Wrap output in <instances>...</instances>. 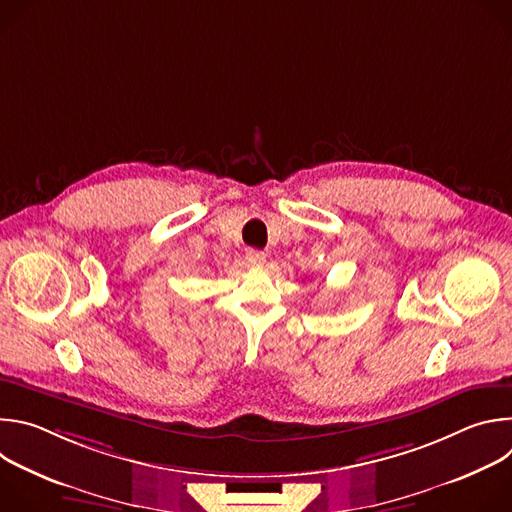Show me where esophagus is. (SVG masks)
I'll list each match as a JSON object with an SVG mask.
<instances>
[{
  "mask_svg": "<svg viewBox=\"0 0 512 512\" xmlns=\"http://www.w3.org/2000/svg\"><path fill=\"white\" fill-rule=\"evenodd\" d=\"M245 259H247V263H249L251 267H261V265L265 263V253H263V251H257V249H249L247 255H245Z\"/></svg>",
  "mask_w": 512,
  "mask_h": 512,
  "instance_id": "34e87169",
  "label": "esophagus"
}]
</instances>
